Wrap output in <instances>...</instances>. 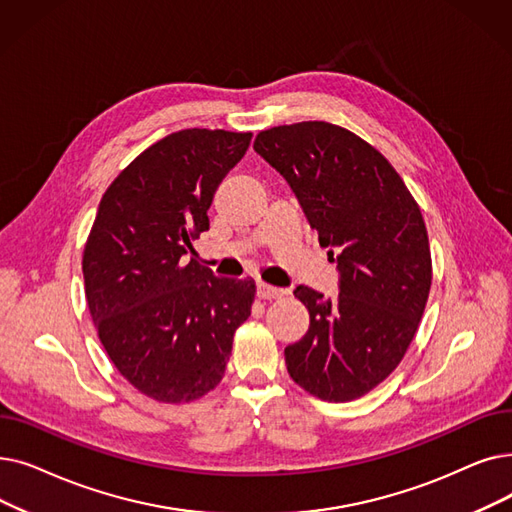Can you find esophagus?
Masks as SVG:
<instances>
[{
	"label": "esophagus",
	"instance_id": "esophagus-1",
	"mask_svg": "<svg viewBox=\"0 0 512 512\" xmlns=\"http://www.w3.org/2000/svg\"><path fill=\"white\" fill-rule=\"evenodd\" d=\"M257 295H259L261 299H280V297L284 295V291H282V288H278V286L259 282V284H257Z\"/></svg>",
	"mask_w": 512,
	"mask_h": 512
}]
</instances>
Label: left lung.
<instances>
[{
    "mask_svg": "<svg viewBox=\"0 0 512 512\" xmlns=\"http://www.w3.org/2000/svg\"><path fill=\"white\" fill-rule=\"evenodd\" d=\"M253 148L291 186L339 270L337 297L295 288L309 328L284 349L288 374L326 402L362 397L402 362L425 311V219L383 154L339 125L272 127Z\"/></svg>",
    "mask_w": 512,
    "mask_h": 512,
    "instance_id": "8db88e82",
    "label": "left lung"
}]
</instances>
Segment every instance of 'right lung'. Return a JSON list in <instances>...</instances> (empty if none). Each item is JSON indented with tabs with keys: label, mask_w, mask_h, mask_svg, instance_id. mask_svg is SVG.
Here are the masks:
<instances>
[{
	"label": "right lung",
	"mask_w": 512,
	"mask_h": 512,
	"mask_svg": "<svg viewBox=\"0 0 512 512\" xmlns=\"http://www.w3.org/2000/svg\"><path fill=\"white\" fill-rule=\"evenodd\" d=\"M253 133L182 129L146 148L104 192L83 251L85 297L110 362L140 393L184 404L215 389L255 280L188 259L213 194Z\"/></svg>",
	"instance_id": "1"
}]
</instances>
